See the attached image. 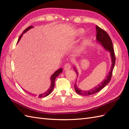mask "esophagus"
Returning a JSON list of instances; mask_svg holds the SVG:
<instances>
[{
  "instance_id": "34e87169",
  "label": "esophagus",
  "mask_w": 129,
  "mask_h": 129,
  "mask_svg": "<svg viewBox=\"0 0 129 129\" xmlns=\"http://www.w3.org/2000/svg\"><path fill=\"white\" fill-rule=\"evenodd\" d=\"M70 68H71V66H70V64H68H68H66L64 65V70H65V71H67V70H70Z\"/></svg>"
}]
</instances>
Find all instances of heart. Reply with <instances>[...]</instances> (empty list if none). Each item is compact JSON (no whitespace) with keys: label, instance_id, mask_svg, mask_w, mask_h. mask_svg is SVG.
<instances>
[{"label":"heart","instance_id":"obj_1","mask_svg":"<svg viewBox=\"0 0 129 129\" xmlns=\"http://www.w3.org/2000/svg\"><path fill=\"white\" fill-rule=\"evenodd\" d=\"M84 33H85V31L83 29L80 28V29H77V30H76L75 35L76 36H77V37H80V36H82L84 34ZM90 39H91V37L90 36H87V37H85L83 40V41H82L81 45L78 48V51L79 52H82L84 50L85 47H86L87 45L88 44V43L89 42Z\"/></svg>","mask_w":129,"mask_h":129}]
</instances>
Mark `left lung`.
I'll return each instance as SVG.
<instances>
[{"label":"left lung","instance_id":"8db88e82","mask_svg":"<svg viewBox=\"0 0 129 129\" xmlns=\"http://www.w3.org/2000/svg\"><path fill=\"white\" fill-rule=\"evenodd\" d=\"M96 41L97 43L100 44L103 48L108 51L110 53V57L111 59V67L110 69V70L109 71L108 75H107L106 78L104 79V80L102 81L100 83L98 84L96 86L94 87L92 89L88 90H81L77 87V85L76 84V82H75V84L74 85L75 90L76 93L82 96H88V95H93L95 93H98V92L100 91L101 89H102L104 87H105L106 85L108 84L109 82L111 81V79L112 77V72H113V68L114 67L115 62V54L113 49V44L111 39L110 36L108 35L107 33L103 29H102L98 25L96 27ZM74 70L76 71L77 74V76L78 77V72L77 70V68L76 66H74L73 67ZM77 81V79H76Z\"/></svg>","mask_w":129,"mask_h":129}]
</instances>
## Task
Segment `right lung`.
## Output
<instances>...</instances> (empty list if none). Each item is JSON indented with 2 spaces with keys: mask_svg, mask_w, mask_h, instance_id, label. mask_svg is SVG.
<instances>
[{
  "mask_svg": "<svg viewBox=\"0 0 129 129\" xmlns=\"http://www.w3.org/2000/svg\"><path fill=\"white\" fill-rule=\"evenodd\" d=\"M33 26H30V27H28L27 28H26L25 30L23 31V33H22V34H21V35L19 36V39H18V42H17V43L19 41V40H21V38H22V36H23V35L24 34H25V33H26V32H27L28 30H30V29H31V28H33ZM62 68H60L59 69H58V70H57L56 71H55L53 74L52 75V76H51V78H50V80H51V85H50V87H49V88H48V89L46 91V92H45V93H42V94H39V95H38V98H45V97H46V96H48V95H49V94H50L52 92V91H53V88H54V84H55V83H54V81H55V78H57V77H58V76L60 75L61 72H62ZM23 90L25 91V92H27V93H28V91H27V90H25V89H23ZM32 95H35V96H36V95H35V94H31Z\"/></svg>",
  "mask_w": 129,
  "mask_h": 129,
  "instance_id": "obj_1",
  "label": "right lung"
}]
</instances>
